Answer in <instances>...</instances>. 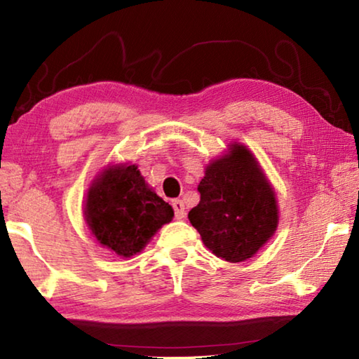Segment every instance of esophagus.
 Returning <instances> with one entry per match:
<instances>
[{
    "instance_id": "obj_1",
    "label": "esophagus",
    "mask_w": 359,
    "mask_h": 359,
    "mask_svg": "<svg viewBox=\"0 0 359 359\" xmlns=\"http://www.w3.org/2000/svg\"><path fill=\"white\" fill-rule=\"evenodd\" d=\"M172 208H174V214L177 220H182L185 217V204L180 201V199H174L172 201Z\"/></svg>"
}]
</instances>
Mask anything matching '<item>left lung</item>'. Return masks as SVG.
Returning a JSON list of instances; mask_svg holds the SVG:
<instances>
[{"mask_svg":"<svg viewBox=\"0 0 359 359\" xmlns=\"http://www.w3.org/2000/svg\"><path fill=\"white\" fill-rule=\"evenodd\" d=\"M198 191L201 201L188 212V218L215 257L241 263L274 236L278 226L276 190L244 144L231 142L226 154L205 166Z\"/></svg>","mask_w":359,"mask_h":359,"instance_id":"8db88e82","label":"left lung"}]
</instances>
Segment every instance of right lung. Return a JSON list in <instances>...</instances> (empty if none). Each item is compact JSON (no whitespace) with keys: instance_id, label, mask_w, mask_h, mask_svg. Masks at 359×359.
I'll use <instances>...</instances> for the list:
<instances>
[{"instance_id":"right-lung-1","label":"right lung","mask_w":359,"mask_h":359,"mask_svg":"<svg viewBox=\"0 0 359 359\" xmlns=\"http://www.w3.org/2000/svg\"><path fill=\"white\" fill-rule=\"evenodd\" d=\"M83 217L98 244L131 258L172 220L174 210L149 187L136 165L111 163L90 184Z\"/></svg>"}]
</instances>
